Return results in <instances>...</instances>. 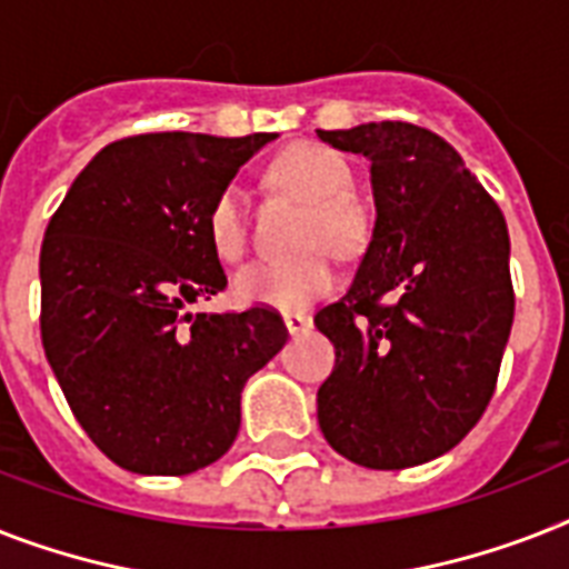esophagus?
<instances>
[{
  "instance_id": "obj_1",
  "label": "esophagus",
  "mask_w": 569,
  "mask_h": 569,
  "mask_svg": "<svg viewBox=\"0 0 569 569\" xmlns=\"http://www.w3.org/2000/svg\"><path fill=\"white\" fill-rule=\"evenodd\" d=\"M283 321H286V330L298 336V332H307L312 327V318L307 312H283Z\"/></svg>"
}]
</instances>
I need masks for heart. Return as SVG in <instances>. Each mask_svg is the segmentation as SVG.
Wrapping results in <instances>:
<instances>
[{"mask_svg": "<svg viewBox=\"0 0 569 569\" xmlns=\"http://www.w3.org/2000/svg\"><path fill=\"white\" fill-rule=\"evenodd\" d=\"M269 180L298 201H303V216L298 221L295 244L300 251L280 260H257L244 266L233 280V292L242 303L253 307L298 309L309 300L330 292L331 248L339 257H350L368 239V210L362 198L350 189V163L339 151L321 142H292L271 160ZM207 239L212 251L224 262H237L248 244L242 196L237 187H224L212 198L207 212Z\"/></svg>", "mask_w": 569, "mask_h": 569, "instance_id": "obj_1", "label": "heart"}]
</instances>
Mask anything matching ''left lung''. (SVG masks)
<instances>
[{
	"label": "left lung",
	"instance_id": "8db88e82",
	"mask_svg": "<svg viewBox=\"0 0 569 569\" xmlns=\"http://www.w3.org/2000/svg\"><path fill=\"white\" fill-rule=\"evenodd\" d=\"M371 160L377 224L345 298L316 312L336 348L318 423L371 470L438 459L491 403L511 321L509 228L438 133L409 122L318 131Z\"/></svg>",
	"mask_w": 569,
	"mask_h": 569
}]
</instances>
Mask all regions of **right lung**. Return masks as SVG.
<instances>
[{"label":"right lung","mask_w":569,"mask_h":569,"mask_svg":"<svg viewBox=\"0 0 569 569\" xmlns=\"http://www.w3.org/2000/svg\"><path fill=\"white\" fill-rule=\"evenodd\" d=\"M274 133L110 142L49 219L40 336L90 441L133 473L183 477L237 441L239 397L289 339L280 312H187L228 286L212 198Z\"/></svg>","instance_id":"obj_1"}]
</instances>
